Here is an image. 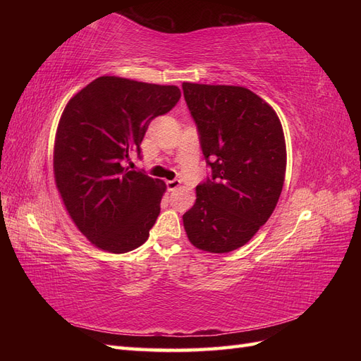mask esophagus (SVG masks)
Listing matches in <instances>:
<instances>
[{
	"label": "esophagus",
	"instance_id": "34e87169",
	"mask_svg": "<svg viewBox=\"0 0 361 361\" xmlns=\"http://www.w3.org/2000/svg\"><path fill=\"white\" fill-rule=\"evenodd\" d=\"M167 187H169V190H170V191H174V190L180 187V180H179V179L169 180V182H167Z\"/></svg>",
	"mask_w": 361,
	"mask_h": 361
}]
</instances>
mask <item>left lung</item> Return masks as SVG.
<instances>
[{
    "label": "left lung",
    "mask_w": 361,
    "mask_h": 361,
    "mask_svg": "<svg viewBox=\"0 0 361 361\" xmlns=\"http://www.w3.org/2000/svg\"><path fill=\"white\" fill-rule=\"evenodd\" d=\"M211 176L183 214L190 243L209 253L245 245L274 212L286 173L280 118L262 97L239 85L183 82Z\"/></svg>",
    "instance_id": "1"
}]
</instances>
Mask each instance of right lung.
Instances as JSON below:
<instances>
[{"label":"right lung","instance_id":"1","mask_svg":"<svg viewBox=\"0 0 361 361\" xmlns=\"http://www.w3.org/2000/svg\"><path fill=\"white\" fill-rule=\"evenodd\" d=\"M180 99L176 85L99 76L68 102L54 145V178L78 231L97 248L126 253L146 243L166 183L128 170L149 123Z\"/></svg>","mask_w":361,"mask_h":361}]
</instances>
